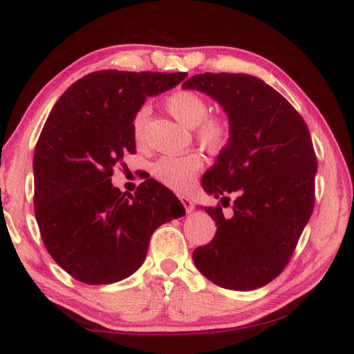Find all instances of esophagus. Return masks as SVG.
<instances>
[{
	"instance_id": "obj_1",
	"label": "esophagus",
	"mask_w": 354,
	"mask_h": 354,
	"mask_svg": "<svg viewBox=\"0 0 354 354\" xmlns=\"http://www.w3.org/2000/svg\"><path fill=\"white\" fill-rule=\"evenodd\" d=\"M178 198H179V201L183 202L185 212L187 213H192L193 212V202H192V199L189 196H185V194H181V196H178Z\"/></svg>"
}]
</instances>
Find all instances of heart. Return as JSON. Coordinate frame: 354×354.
I'll list each match as a JSON object with an SVG mask.
<instances>
[{"label":"heart","instance_id":"1","mask_svg":"<svg viewBox=\"0 0 354 354\" xmlns=\"http://www.w3.org/2000/svg\"><path fill=\"white\" fill-rule=\"evenodd\" d=\"M165 108L179 123L194 127L198 140L209 149H219L228 138V122L221 115H207L208 102L192 89H178L165 99ZM149 115L147 106H142L133 117V137L142 140L145 124ZM202 167V158L194 153L162 156L153 165V176L164 185L176 192L189 190L196 173Z\"/></svg>","mask_w":354,"mask_h":354}]
</instances>
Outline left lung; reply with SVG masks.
Returning <instances> with one entry per match:
<instances>
[{
	"label": "left lung",
	"instance_id": "8db88e82",
	"mask_svg": "<svg viewBox=\"0 0 354 354\" xmlns=\"http://www.w3.org/2000/svg\"><path fill=\"white\" fill-rule=\"evenodd\" d=\"M212 97L227 112L230 138L202 176L208 194L230 205L205 207L217 231L193 251L209 281L231 290H254L288 265L315 202V155L309 127L272 86L250 74L205 73L183 84Z\"/></svg>",
	"mask_w": 354,
	"mask_h": 354
}]
</instances>
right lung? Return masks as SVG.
I'll return each instance as SVG.
<instances>
[{"label": "right lung", "instance_id": "1", "mask_svg": "<svg viewBox=\"0 0 354 354\" xmlns=\"http://www.w3.org/2000/svg\"><path fill=\"white\" fill-rule=\"evenodd\" d=\"M187 73L102 70L66 89L51 109L33 156L35 216L59 266L86 284L132 275L160 225L185 216L167 187L147 179L126 194L111 176L135 153L133 117L150 95Z\"/></svg>", "mask_w": 354, "mask_h": 354}]
</instances>
